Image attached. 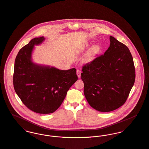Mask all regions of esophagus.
<instances>
[{
  "label": "esophagus",
  "mask_w": 149,
  "mask_h": 149,
  "mask_svg": "<svg viewBox=\"0 0 149 149\" xmlns=\"http://www.w3.org/2000/svg\"><path fill=\"white\" fill-rule=\"evenodd\" d=\"M77 75H78V78H80V74H81V71H80V70L78 69V70H77Z\"/></svg>",
  "instance_id": "esophagus-1"
}]
</instances>
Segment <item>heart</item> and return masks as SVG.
Here are the masks:
<instances>
[{
	"label": "heart",
	"mask_w": 149,
	"mask_h": 149,
	"mask_svg": "<svg viewBox=\"0 0 149 149\" xmlns=\"http://www.w3.org/2000/svg\"><path fill=\"white\" fill-rule=\"evenodd\" d=\"M87 46L88 45L86 46ZM100 51H101V46L99 45L96 44L92 46L90 49L87 52L85 57L84 58V62L86 63L91 62L100 53Z\"/></svg>",
	"instance_id": "heart-1"
}]
</instances>
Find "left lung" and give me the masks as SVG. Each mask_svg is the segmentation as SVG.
Masks as SVG:
<instances>
[{
  "instance_id": "8db88e82",
  "label": "left lung",
  "mask_w": 149,
  "mask_h": 149,
  "mask_svg": "<svg viewBox=\"0 0 149 149\" xmlns=\"http://www.w3.org/2000/svg\"><path fill=\"white\" fill-rule=\"evenodd\" d=\"M109 38L110 46L104 54L83 65L81 73L88 103L103 112L114 111L124 105L136 78L129 49L115 37Z\"/></svg>"
}]
</instances>
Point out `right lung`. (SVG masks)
Segmentation results:
<instances>
[{
	"instance_id": "right-lung-1",
	"label": "right lung",
	"mask_w": 149,
	"mask_h": 149,
	"mask_svg": "<svg viewBox=\"0 0 149 149\" xmlns=\"http://www.w3.org/2000/svg\"><path fill=\"white\" fill-rule=\"evenodd\" d=\"M44 40V37L34 38L19 50L15 61L13 83L16 93L28 109L49 114L60 107L78 76L75 68L60 70L32 61L34 45Z\"/></svg>"
}]
</instances>
